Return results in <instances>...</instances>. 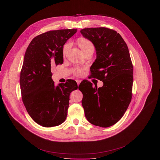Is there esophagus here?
<instances>
[{
	"mask_svg": "<svg viewBox=\"0 0 160 160\" xmlns=\"http://www.w3.org/2000/svg\"><path fill=\"white\" fill-rule=\"evenodd\" d=\"M76 82H77L78 86H79V84H80V82H81V80H78V79H77V80H76Z\"/></svg>",
	"mask_w": 160,
	"mask_h": 160,
	"instance_id": "obj_1",
	"label": "esophagus"
}]
</instances>
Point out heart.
<instances>
[{
  "instance_id": "b5f03b06",
  "label": "heart",
  "mask_w": 160,
  "mask_h": 160,
  "mask_svg": "<svg viewBox=\"0 0 160 160\" xmlns=\"http://www.w3.org/2000/svg\"><path fill=\"white\" fill-rule=\"evenodd\" d=\"M78 45L80 46V48L82 49L83 52H85L87 50H94V45L92 43V42L87 39L84 38H80L78 41ZM71 47V43L70 42H67L66 43L63 48V54H65L69 49ZM83 69L81 68V67H75V68L73 69V73L77 75V76H80L83 73Z\"/></svg>"
}]
</instances>
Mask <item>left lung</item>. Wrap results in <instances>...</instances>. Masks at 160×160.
<instances>
[{"label":"left lung","mask_w":160,"mask_h":160,"mask_svg":"<svg viewBox=\"0 0 160 160\" xmlns=\"http://www.w3.org/2000/svg\"><path fill=\"white\" fill-rule=\"evenodd\" d=\"M80 32L93 43L97 52L90 77L104 83L97 88L88 80L80 83L82 106L90 123L107 128L122 118L132 100L133 65L128 48L119 33L112 29L88 28Z\"/></svg>","instance_id":"obj_1"}]
</instances>
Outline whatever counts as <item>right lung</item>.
Returning <instances> with one entry per match:
<instances>
[{
  "instance_id": "add662e5",
  "label": "right lung",
  "mask_w": 160,
  "mask_h": 160,
  "mask_svg": "<svg viewBox=\"0 0 160 160\" xmlns=\"http://www.w3.org/2000/svg\"><path fill=\"white\" fill-rule=\"evenodd\" d=\"M77 32L65 29L41 33L32 40L25 52L20 74L22 100L32 119L42 127H56L65 121L70 93L78 89L73 80L56 87L51 78V67L63 63V47Z\"/></svg>"
}]
</instances>
